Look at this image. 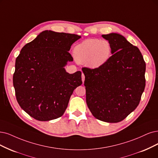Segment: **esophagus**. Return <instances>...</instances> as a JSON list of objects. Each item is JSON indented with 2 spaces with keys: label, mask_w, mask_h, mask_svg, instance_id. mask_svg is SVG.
<instances>
[{
  "label": "esophagus",
  "mask_w": 158,
  "mask_h": 158,
  "mask_svg": "<svg viewBox=\"0 0 158 158\" xmlns=\"http://www.w3.org/2000/svg\"><path fill=\"white\" fill-rule=\"evenodd\" d=\"M81 77H82V81H83V83H84L85 79V75H84V73H82V76H81Z\"/></svg>",
  "instance_id": "1"
}]
</instances>
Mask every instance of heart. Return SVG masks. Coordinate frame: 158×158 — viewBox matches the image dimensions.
<instances>
[{
  "label": "heart",
  "mask_w": 158,
  "mask_h": 158,
  "mask_svg": "<svg viewBox=\"0 0 158 158\" xmlns=\"http://www.w3.org/2000/svg\"><path fill=\"white\" fill-rule=\"evenodd\" d=\"M111 51V45L106 40L87 39L76 45L73 52L77 62H85L87 66L94 69L108 61Z\"/></svg>",
  "instance_id": "obj_1"
}]
</instances>
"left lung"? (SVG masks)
<instances>
[{"label": "left lung", "mask_w": 158, "mask_h": 158, "mask_svg": "<svg viewBox=\"0 0 158 158\" xmlns=\"http://www.w3.org/2000/svg\"><path fill=\"white\" fill-rule=\"evenodd\" d=\"M111 45L112 56L100 68H82L86 101L97 119L116 123L135 110L145 87L146 63L137 47L120 34L102 36Z\"/></svg>", "instance_id": "obj_1"}]
</instances>
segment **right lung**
<instances>
[{
	"label": "right lung",
	"mask_w": 158,
	"mask_h": 158,
	"mask_svg": "<svg viewBox=\"0 0 158 158\" xmlns=\"http://www.w3.org/2000/svg\"><path fill=\"white\" fill-rule=\"evenodd\" d=\"M81 38L74 34L45 31L22 48L15 60L13 83L21 109L39 121L60 117L75 89L82 84L81 72L64 66L73 57L69 51Z\"/></svg>",
	"instance_id": "obj_1"
}]
</instances>
